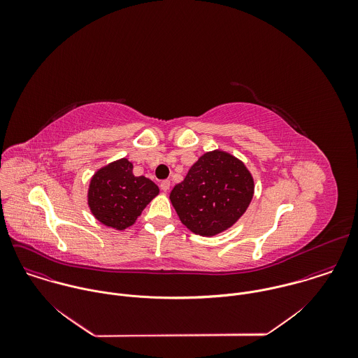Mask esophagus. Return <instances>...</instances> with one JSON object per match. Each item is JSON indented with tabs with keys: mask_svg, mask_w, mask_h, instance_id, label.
<instances>
[{
	"mask_svg": "<svg viewBox=\"0 0 358 358\" xmlns=\"http://www.w3.org/2000/svg\"><path fill=\"white\" fill-rule=\"evenodd\" d=\"M159 187H161L162 192H168L169 187H171V182H169L168 179H165V180H162V182L159 183Z\"/></svg>",
	"mask_w": 358,
	"mask_h": 358,
	"instance_id": "34e87169",
	"label": "esophagus"
}]
</instances>
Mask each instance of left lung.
Returning a JSON list of instances; mask_svg holds the SVG:
<instances>
[{"label": "left lung", "mask_w": 358, "mask_h": 358, "mask_svg": "<svg viewBox=\"0 0 358 358\" xmlns=\"http://www.w3.org/2000/svg\"><path fill=\"white\" fill-rule=\"evenodd\" d=\"M254 196V179L245 165L223 152L205 153L171 192L182 223L200 236H215L233 226Z\"/></svg>", "instance_id": "obj_1"}]
</instances>
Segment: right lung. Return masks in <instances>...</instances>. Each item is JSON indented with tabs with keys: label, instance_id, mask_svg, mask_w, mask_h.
<instances>
[{
	"label": "right lung",
	"instance_id": "obj_1",
	"mask_svg": "<svg viewBox=\"0 0 358 358\" xmlns=\"http://www.w3.org/2000/svg\"><path fill=\"white\" fill-rule=\"evenodd\" d=\"M132 168L122 158L99 169L91 180L88 204L95 217L108 227H129L158 194L157 185L145 176H135Z\"/></svg>",
	"mask_w": 358,
	"mask_h": 358
}]
</instances>
